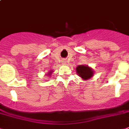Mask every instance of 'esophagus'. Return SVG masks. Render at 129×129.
Returning a JSON list of instances; mask_svg holds the SVG:
<instances>
[{"label":"esophagus","mask_w":129,"mask_h":129,"mask_svg":"<svg viewBox=\"0 0 129 129\" xmlns=\"http://www.w3.org/2000/svg\"><path fill=\"white\" fill-rule=\"evenodd\" d=\"M63 62H64V63H63V64H66V61H63Z\"/></svg>","instance_id":"1"}]
</instances>
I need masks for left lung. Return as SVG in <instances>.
Instances as JSON below:
<instances>
[{"label":"left lung","instance_id":"1","mask_svg":"<svg viewBox=\"0 0 129 129\" xmlns=\"http://www.w3.org/2000/svg\"><path fill=\"white\" fill-rule=\"evenodd\" d=\"M76 72L77 75L81 77L83 80H87L93 76L94 72L91 68L88 66L81 65L76 67Z\"/></svg>","mask_w":129,"mask_h":129}]
</instances>
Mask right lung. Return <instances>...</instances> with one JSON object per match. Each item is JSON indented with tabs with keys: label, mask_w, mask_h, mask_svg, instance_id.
Instances as JSON below:
<instances>
[{
	"label": "right lung",
	"mask_w": 129,
	"mask_h": 129,
	"mask_svg": "<svg viewBox=\"0 0 129 129\" xmlns=\"http://www.w3.org/2000/svg\"><path fill=\"white\" fill-rule=\"evenodd\" d=\"M52 72H53V70H50V72H48V74H47V75H48V76H50V75H52Z\"/></svg>",
	"instance_id": "1"
}]
</instances>
